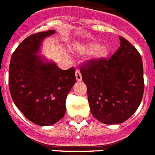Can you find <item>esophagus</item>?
<instances>
[{
    "mask_svg": "<svg viewBox=\"0 0 155 155\" xmlns=\"http://www.w3.org/2000/svg\"><path fill=\"white\" fill-rule=\"evenodd\" d=\"M75 77H76V80L78 81H81L82 80V75H81V71L77 70V71H75Z\"/></svg>",
    "mask_w": 155,
    "mask_h": 155,
    "instance_id": "34e87169",
    "label": "esophagus"
}]
</instances>
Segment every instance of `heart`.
Wrapping results in <instances>:
<instances>
[{
	"instance_id": "1",
	"label": "heart",
	"mask_w": 155,
	"mask_h": 155,
	"mask_svg": "<svg viewBox=\"0 0 155 155\" xmlns=\"http://www.w3.org/2000/svg\"><path fill=\"white\" fill-rule=\"evenodd\" d=\"M81 51L85 54L93 53V57L96 60L106 58L109 54V48L107 46H100L97 42H89L82 47Z\"/></svg>"
}]
</instances>
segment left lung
I'll return each instance as SVG.
<instances>
[{"label":"left lung","mask_w":155,"mask_h":155,"mask_svg":"<svg viewBox=\"0 0 155 155\" xmlns=\"http://www.w3.org/2000/svg\"><path fill=\"white\" fill-rule=\"evenodd\" d=\"M110 59L87 61L81 66L93 116L104 124L124 122L135 113L144 94L142 58L122 37Z\"/></svg>","instance_id":"obj_1"}]
</instances>
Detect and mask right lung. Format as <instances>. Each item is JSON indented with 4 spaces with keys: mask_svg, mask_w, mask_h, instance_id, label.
I'll return each mask as SVG.
<instances>
[{
    "mask_svg": "<svg viewBox=\"0 0 155 155\" xmlns=\"http://www.w3.org/2000/svg\"><path fill=\"white\" fill-rule=\"evenodd\" d=\"M54 34L48 30L28 36L10 59L11 98L25 117L38 126L53 125L62 118L67 94L76 82L74 67L61 70L37 55L43 39Z\"/></svg>",
    "mask_w": 155,
    "mask_h": 155,
    "instance_id": "1",
    "label": "right lung"
}]
</instances>
